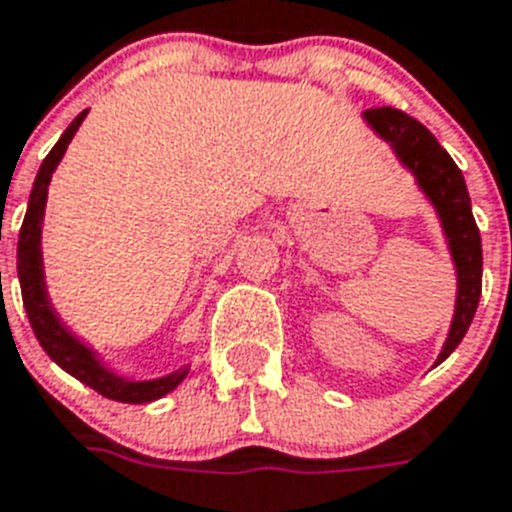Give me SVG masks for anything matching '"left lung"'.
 <instances>
[{"mask_svg":"<svg viewBox=\"0 0 512 512\" xmlns=\"http://www.w3.org/2000/svg\"><path fill=\"white\" fill-rule=\"evenodd\" d=\"M365 121L375 129L378 137H383L394 147L396 158L415 174L418 187L433 203L436 214H439L441 230L447 235L449 253H452L457 269V301L447 341L436 359V365H441L468 333L473 314L478 309V298H481L484 259H481V235H478L476 219L470 211L468 187H465L463 171L457 169L452 155L436 142V137L420 121L396 108L365 110Z\"/></svg>","mask_w":512,"mask_h":512,"instance_id":"8db88e82","label":"left lung"}]
</instances>
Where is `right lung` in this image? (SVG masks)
Listing matches in <instances>:
<instances>
[{
    "label": "right lung",
    "instance_id": "obj_1",
    "mask_svg": "<svg viewBox=\"0 0 512 512\" xmlns=\"http://www.w3.org/2000/svg\"><path fill=\"white\" fill-rule=\"evenodd\" d=\"M89 110H81L79 116L73 118L71 126L65 129L63 137L57 140V145L49 150V155L42 161V169L36 174L34 190L28 198V211L23 219L18 237V280L20 293H23V306H26L28 322L34 327L36 341L42 343V349L47 351V357L52 362L63 367L68 375L81 380L84 386L94 388L97 394L105 399L124 404H147L161 399L169 391L185 380L190 367H179L171 375L155 380H129L121 378L116 372H110L102 365L97 354L89 346L76 338L68 327L60 322L52 304H49L47 285H44V264H42V219L44 206H47V187L52 179V171L57 169V163L63 161L68 142L73 140V134L79 132L81 121L87 118Z\"/></svg>",
    "mask_w": 512,
    "mask_h": 512
}]
</instances>
